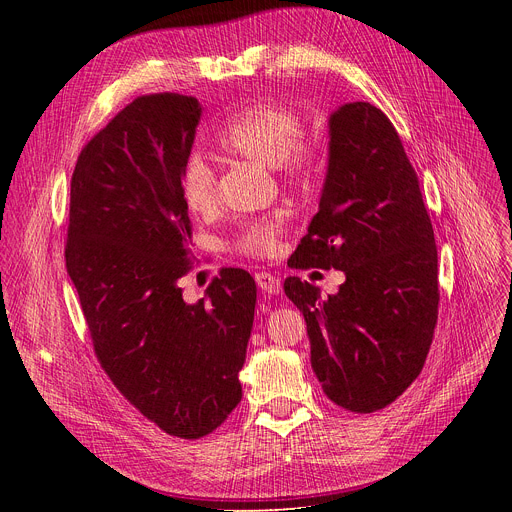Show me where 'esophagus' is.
Instances as JSON below:
<instances>
[{"label": "esophagus", "mask_w": 512, "mask_h": 512, "mask_svg": "<svg viewBox=\"0 0 512 512\" xmlns=\"http://www.w3.org/2000/svg\"><path fill=\"white\" fill-rule=\"evenodd\" d=\"M255 282H257V286H259L265 294H280V292H282L280 280H278L274 274H270V272H259V274H255Z\"/></svg>", "instance_id": "esophagus-1"}]
</instances>
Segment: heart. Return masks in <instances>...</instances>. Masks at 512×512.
Returning <instances> with one entry per match:
<instances>
[{
  "label": "heart",
  "mask_w": 512,
  "mask_h": 512,
  "mask_svg": "<svg viewBox=\"0 0 512 512\" xmlns=\"http://www.w3.org/2000/svg\"><path fill=\"white\" fill-rule=\"evenodd\" d=\"M305 124L297 112L276 103H255L236 114L215 137V145L230 157L247 159L267 168H280L290 180H307L315 170L313 151L301 143ZM180 193L186 209L209 215L218 207V186L201 157H191L182 170ZM284 220L263 218L247 224L234 240L238 253L265 257L278 251Z\"/></svg>",
  "instance_id": "heart-1"
}]
</instances>
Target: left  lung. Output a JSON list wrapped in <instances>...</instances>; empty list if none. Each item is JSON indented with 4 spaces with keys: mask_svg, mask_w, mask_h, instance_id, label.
I'll list each match as a JSON object with an SVG mask.
<instances>
[{
    "mask_svg": "<svg viewBox=\"0 0 512 512\" xmlns=\"http://www.w3.org/2000/svg\"><path fill=\"white\" fill-rule=\"evenodd\" d=\"M319 211L290 257L294 270H340L336 294L286 278L307 321L311 367L353 413L388 407L423 369L438 321V251L419 180L388 116L367 101L330 116Z\"/></svg>",
    "mask_w": 512,
    "mask_h": 512,
    "instance_id": "obj_1",
    "label": "left lung"
}]
</instances>
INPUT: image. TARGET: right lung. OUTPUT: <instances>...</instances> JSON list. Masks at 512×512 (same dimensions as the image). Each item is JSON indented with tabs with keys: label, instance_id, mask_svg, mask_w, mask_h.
Returning <instances> with one entry per match:
<instances>
[{
	"label": "right lung",
	"instance_id": "obj_1",
	"mask_svg": "<svg viewBox=\"0 0 512 512\" xmlns=\"http://www.w3.org/2000/svg\"><path fill=\"white\" fill-rule=\"evenodd\" d=\"M201 105L137 97L80 151L70 182L66 270L97 361L130 405L166 434L197 440L242 398L257 286L222 270L205 299L186 303L191 220L182 170Z\"/></svg>",
	"mask_w": 512,
	"mask_h": 512
}]
</instances>
